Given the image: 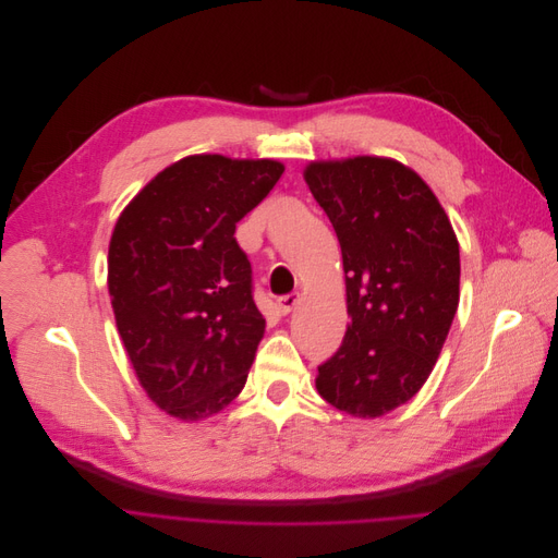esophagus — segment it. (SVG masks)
I'll return each instance as SVG.
<instances>
[{"label": "esophagus", "mask_w": 558, "mask_h": 558, "mask_svg": "<svg viewBox=\"0 0 558 558\" xmlns=\"http://www.w3.org/2000/svg\"><path fill=\"white\" fill-rule=\"evenodd\" d=\"M296 301H299V294H283V296H279V299H277L279 312H281V314H290L292 307L296 305Z\"/></svg>", "instance_id": "1"}]
</instances>
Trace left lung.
<instances>
[{
  "instance_id": "obj_1",
  "label": "left lung",
  "mask_w": 558,
  "mask_h": 558,
  "mask_svg": "<svg viewBox=\"0 0 558 558\" xmlns=\"http://www.w3.org/2000/svg\"><path fill=\"white\" fill-rule=\"evenodd\" d=\"M305 182L337 231L352 323L316 389L378 417L426 383L460 303V246L426 182L376 156L312 162Z\"/></svg>"
}]
</instances>
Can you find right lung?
<instances>
[{"instance_id": "add662e5", "label": "right lung", "mask_w": 558, "mask_h": 558, "mask_svg": "<svg viewBox=\"0 0 558 558\" xmlns=\"http://www.w3.org/2000/svg\"><path fill=\"white\" fill-rule=\"evenodd\" d=\"M277 160L189 156L121 213L107 255L117 327L147 396L202 420L246 385L266 318L235 225L277 184Z\"/></svg>"}]
</instances>
